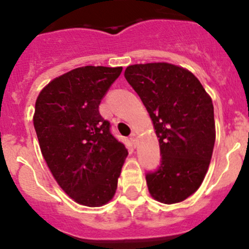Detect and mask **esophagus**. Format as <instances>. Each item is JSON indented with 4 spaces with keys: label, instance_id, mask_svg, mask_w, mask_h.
<instances>
[{
    "label": "esophagus",
    "instance_id": "1",
    "mask_svg": "<svg viewBox=\"0 0 249 249\" xmlns=\"http://www.w3.org/2000/svg\"><path fill=\"white\" fill-rule=\"evenodd\" d=\"M130 141H131V143L133 144V146L137 145V142H138V136H137V133H136V132L131 133V135H130Z\"/></svg>",
    "mask_w": 249,
    "mask_h": 249
}]
</instances>
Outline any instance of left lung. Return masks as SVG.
Masks as SVG:
<instances>
[{"label": "left lung", "instance_id": "left-lung-1", "mask_svg": "<svg viewBox=\"0 0 249 249\" xmlns=\"http://www.w3.org/2000/svg\"><path fill=\"white\" fill-rule=\"evenodd\" d=\"M125 79L137 92L160 138V164L146 173L155 200L173 204L200 188L215 144L214 106L193 73L166 64L132 65Z\"/></svg>", "mask_w": 249, "mask_h": 249}]
</instances>
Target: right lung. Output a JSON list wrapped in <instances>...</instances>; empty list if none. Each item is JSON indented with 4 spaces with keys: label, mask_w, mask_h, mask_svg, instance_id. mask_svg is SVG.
<instances>
[{
    "label": "right lung",
    "mask_w": 249,
    "mask_h": 249,
    "mask_svg": "<svg viewBox=\"0 0 249 249\" xmlns=\"http://www.w3.org/2000/svg\"><path fill=\"white\" fill-rule=\"evenodd\" d=\"M123 67L85 66L52 80L35 103L34 127L49 170L76 203L113 197L127 149L111 132L100 102Z\"/></svg>",
    "instance_id": "add662e5"
}]
</instances>
